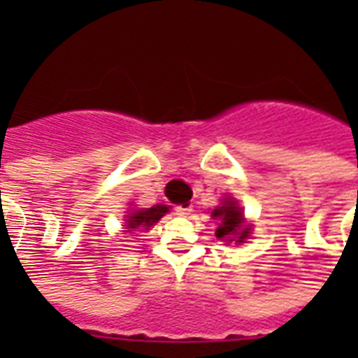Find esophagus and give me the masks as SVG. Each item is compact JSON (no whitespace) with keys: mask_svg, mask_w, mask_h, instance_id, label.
I'll list each match as a JSON object with an SVG mask.
<instances>
[{"mask_svg":"<svg viewBox=\"0 0 358 358\" xmlns=\"http://www.w3.org/2000/svg\"><path fill=\"white\" fill-rule=\"evenodd\" d=\"M174 212H176V215H182V217H185V215H189L191 212H193V208L191 206H176L174 208Z\"/></svg>","mask_w":358,"mask_h":358,"instance_id":"1","label":"esophagus"}]
</instances>
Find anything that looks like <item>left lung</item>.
<instances>
[{
  "label": "left lung",
  "instance_id": "1",
  "mask_svg": "<svg viewBox=\"0 0 358 358\" xmlns=\"http://www.w3.org/2000/svg\"><path fill=\"white\" fill-rule=\"evenodd\" d=\"M212 217L217 219L219 227L215 230V236L223 239L227 243H243L250 234V224L245 223L241 206H238V201L232 196H224L221 201V206H217L212 212Z\"/></svg>",
  "mask_w": 358,
  "mask_h": 358
}]
</instances>
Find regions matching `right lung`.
Here are the masks:
<instances>
[{"label": "right lung", "instance_id": "obj_1", "mask_svg": "<svg viewBox=\"0 0 358 358\" xmlns=\"http://www.w3.org/2000/svg\"><path fill=\"white\" fill-rule=\"evenodd\" d=\"M169 212V206L165 204H156V206L152 208H143V210H134V212L126 215V232H131L134 234V230H148L154 223H157L159 219Z\"/></svg>", "mask_w": 358, "mask_h": 358}]
</instances>
